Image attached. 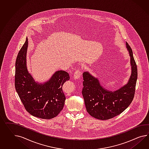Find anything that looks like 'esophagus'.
Here are the masks:
<instances>
[{
  "label": "esophagus",
  "instance_id": "obj_1",
  "mask_svg": "<svg viewBox=\"0 0 149 149\" xmlns=\"http://www.w3.org/2000/svg\"><path fill=\"white\" fill-rule=\"evenodd\" d=\"M81 73L80 71L79 70H77L74 73V75H73V78L74 79H78L80 76H81Z\"/></svg>",
  "mask_w": 149,
  "mask_h": 149
}]
</instances>
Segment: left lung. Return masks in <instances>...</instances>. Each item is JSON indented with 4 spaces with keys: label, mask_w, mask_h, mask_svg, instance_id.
I'll return each mask as SVG.
<instances>
[{
    "label": "left lung",
    "mask_w": 149,
    "mask_h": 149,
    "mask_svg": "<svg viewBox=\"0 0 149 149\" xmlns=\"http://www.w3.org/2000/svg\"><path fill=\"white\" fill-rule=\"evenodd\" d=\"M126 45L130 54L131 74L127 83L122 87L114 91H109L88 72L83 73L82 95L85 107L88 113L95 118L107 120L113 118L125 110L134 99L137 68L131 48L127 42Z\"/></svg>",
    "instance_id": "obj_1"
}]
</instances>
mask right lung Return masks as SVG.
Returning a JSON list of instances; mask_svg holds the SVG:
<instances>
[{
  "label": "right lung",
  "mask_w": 149,
  "mask_h": 149,
  "mask_svg": "<svg viewBox=\"0 0 149 149\" xmlns=\"http://www.w3.org/2000/svg\"><path fill=\"white\" fill-rule=\"evenodd\" d=\"M27 47L26 38L15 61L16 91L30 114L39 118H53L61 112L64 105L66 98L62 87L70 79L69 73L58 71L46 82H36L27 69Z\"/></svg>",
  "instance_id": "right-lung-1"
}]
</instances>
